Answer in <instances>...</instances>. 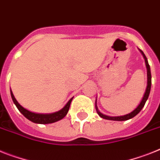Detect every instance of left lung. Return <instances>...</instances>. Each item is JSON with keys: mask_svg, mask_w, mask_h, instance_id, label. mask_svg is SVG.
I'll use <instances>...</instances> for the list:
<instances>
[{"mask_svg": "<svg viewBox=\"0 0 160 160\" xmlns=\"http://www.w3.org/2000/svg\"><path fill=\"white\" fill-rule=\"evenodd\" d=\"M139 51L141 52V53L142 54L143 58H144L145 59V63H146V70H147V84H146V91L144 92V95L142 97V99L141 100L140 103L138 104V107L132 111V112H130V113L127 114V115H120V116H109V115H104L102 112L98 111V108L97 107V99L95 101V108H96L97 113L98 114V115L100 117L103 118V119H109V120H115V121H124V120H128V119H132L133 118L134 116H136L139 112L141 111V110L144 107L145 103H146V100L148 99V97L150 95V92H151V68H150V65L148 63V61H147V58H146V55L144 54V53L140 49Z\"/></svg>", "mask_w": 160, "mask_h": 160, "instance_id": "1", "label": "left lung"}]
</instances>
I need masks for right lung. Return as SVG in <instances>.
Masks as SVG:
<instances>
[{
	"label": "right lung",
	"instance_id": "right-lung-1",
	"mask_svg": "<svg viewBox=\"0 0 160 160\" xmlns=\"http://www.w3.org/2000/svg\"><path fill=\"white\" fill-rule=\"evenodd\" d=\"M10 94H11L12 100L18 109V111L22 114L28 119H29L30 121L36 123H41V124H46V123H52L54 122H57L60 119H63L66 116V115L68 114V111H69L70 105L72 102L73 98L70 99L68 101L67 104L64 106L61 110L58 111L53 112V113H49V114H41V113H35V112H32V111H28V110L25 109L24 107L20 105L19 103L18 102V101L16 100L14 98L13 92H12L11 89H10Z\"/></svg>",
	"mask_w": 160,
	"mask_h": 160
}]
</instances>
